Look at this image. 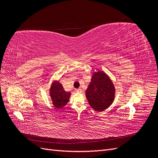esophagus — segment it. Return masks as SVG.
Returning <instances> with one entry per match:
<instances>
[{
    "label": "esophagus",
    "mask_w": 158,
    "mask_h": 158,
    "mask_svg": "<svg viewBox=\"0 0 158 158\" xmlns=\"http://www.w3.org/2000/svg\"><path fill=\"white\" fill-rule=\"evenodd\" d=\"M76 92H77V93H82V89L81 88L76 89Z\"/></svg>",
    "instance_id": "esophagus-1"
}]
</instances>
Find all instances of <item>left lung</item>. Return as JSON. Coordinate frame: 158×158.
Segmentation results:
<instances>
[{"mask_svg": "<svg viewBox=\"0 0 158 158\" xmlns=\"http://www.w3.org/2000/svg\"><path fill=\"white\" fill-rule=\"evenodd\" d=\"M85 96L89 106L96 111H103L113 103L115 88L106 73L98 71L93 74L91 82L85 90Z\"/></svg>", "mask_w": 158, "mask_h": 158, "instance_id": "1", "label": "left lung"}]
</instances>
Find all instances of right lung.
Masks as SVG:
<instances>
[{
	"label": "right lung",
	"mask_w": 158,
	"mask_h": 158,
	"mask_svg": "<svg viewBox=\"0 0 158 158\" xmlns=\"http://www.w3.org/2000/svg\"><path fill=\"white\" fill-rule=\"evenodd\" d=\"M70 92H66L59 80H54L49 89V95L56 109H63L69 101Z\"/></svg>",
	"instance_id": "obj_1"
}]
</instances>
